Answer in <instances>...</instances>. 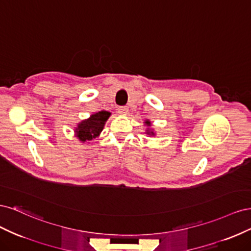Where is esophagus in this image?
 <instances>
[{
	"instance_id": "34e87169",
	"label": "esophagus",
	"mask_w": 251,
	"mask_h": 251,
	"mask_svg": "<svg viewBox=\"0 0 251 251\" xmlns=\"http://www.w3.org/2000/svg\"><path fill=\"white\" fill-rule=\"evenodd\" d=\"M127 112H128L127 107H120V108H118V113L121 114V115H126Z\"/></svg>"
}]
</instances>
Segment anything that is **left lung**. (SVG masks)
<instances>
[{"instance_id":"left-lung-1","label":"left lung","mask_w":251,"mask_h":251,"mask_svg":"<svg viewBox=\"0 0 251 251\" xmlns=\"http://www.w3.org/2000/svg\"><path fill=\"white\" fill-rule=\"evenodd\" d=\"M144 125H146V126H148V130H147V132H146V133H147L148 135H150V136H154V135H155V133H154L153 131H151V128H150V126H151V121H150L149 119H148V120H146V121H144Z\"/></svg>"}]
</instances>
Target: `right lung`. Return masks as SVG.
Listing matches in <instances>:
<instances>
[{"mask_svg": "<svg viewBox=\"0 0 251 251\" xmlns=\"http://www.w3.org/2000/svg\"><path fill=\"white\" fill-rule=\"evenodd\" d=\"M110 115V112L100 111L92 114L88 119L80 121L77 125V127L75 128L76 137L81 142H89L93 140L97 136H100V134L103 130L105 121L109 119Z\"/></svg>", "mask_w": 251, "mask_h": 251, "instance_id": "add662e5", "label": "right lung"}]
</instances>
